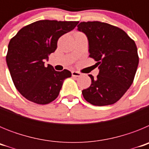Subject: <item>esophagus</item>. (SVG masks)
I'll list each match as a JSON object with an SVG mask.
<instances>
[{
  "instance_id": "obj_1",
  "label": "esophagus",
  "mask_w": 149,
  "mask_h": 149,
  "mask_svg": "<svg viewBox=\"0 0 149 149\" xmlns=\"http://www.w3.org/2000/svg\"><path fill=\"white\" fill-rule=\"evenodd\" d=\"M72 74L73 77H81V73L79 72H76V71H73L72 72Z\"/></svg>"
}]
</instances>
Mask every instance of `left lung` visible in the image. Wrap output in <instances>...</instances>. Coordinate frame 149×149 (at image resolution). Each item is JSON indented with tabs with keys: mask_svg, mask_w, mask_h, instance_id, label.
Masks as SVG:
<instances>
[{
	"mask_svg": "<svg viewBox=\"0 0 149 149\" xmlns=\"http://www.w3.org/2000/svg\"><path fill=\"white\" fill-rule=\"evenodd\" d=\"M77 30L86 34L89 56L98 65L96 78L92 74L91 85L82 94L95 106L115 104L127 92L134 81L139 64L135 42L123 30L101 22H83Z\"/></svg>",
	"mask_w": 149,
	"mask_h": 149,
	"instance_id": "8db88e82",
	"label": "left lung"
}]
</instances>
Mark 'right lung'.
<instances>
[{
  "mask_svg": "<svg viewBox=\"0 0 149 149\" xmlns=\"http://www.w3.org/2000/svg\"><path fill=\"white\" fill-rule=\"evenodd\" d=\"M78 23L37 21L22 27L10 39L6 63L15 88L26 99L47 104L57 98L63 81L72 73L66 69L56 72L50 65L45 67L44 60L56 49L59 38Z\"/></svg>",
  "mask_w": 149,
  "mask_h": 149,
  "instance_id": "add662e5",
  "label": "right lung"
}]
</instances>
